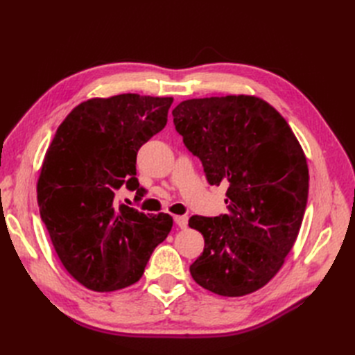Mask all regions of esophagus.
<instances>
[{"instance_id": "esophagus-1", "label": "esophagus", "mask_w": 355, "mask_h": 355, "mask_svg": "<svg viewBox=\"0 0 355 355\" xmlns=\"http://www.w3.org/2000/svg\"><path fill=\"white\" fill-rule=\"evenodd\" d=\"M175 222L179 228H187L188 216H175Z\"/></svg>"}]
</instances>
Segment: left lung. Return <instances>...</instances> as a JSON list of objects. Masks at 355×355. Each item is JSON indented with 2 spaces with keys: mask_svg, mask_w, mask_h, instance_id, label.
I'll use <instances>...</instances> for the list:
<instances>
[{
  "mask_svg": "<svg viewBox=\"0 0 355 355\" xmlns=\"http://www.w3.org/2000/svg\"><path fill=\"white\" fill-rule=\"evenodd\" d=\"M171 114L209 184L228 185V214L189 219L204 237L189 272L216 295H250L282 270L297 239L309 187L304 149L282 114L257 96L189 99Z\"/></svg>",
  "mask_w": 355,
  "mask_h": 355,
  "instance_id": "left-lung-1",
  "label": "left lung"
}]
</instances>
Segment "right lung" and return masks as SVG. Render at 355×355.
Wrapping results in <instances>:
<instances>
[{"label":"right lung","instance_id":"1","mask_svg":"<svg viewBox=\"0 0 355 355\" xmlns=\"http://www.w3.org/2000/svg\"><path fill=\"white\" fill-rule=\"evenodd\" d=\"M173 98L124 93L81 102L47 149L37 184L41 219L63 268L94 292L141 280L173 227L167 213L146 216L115 202L125 185L141 197L139 148L167 123Z\"/></svg>","mask_w":355,"mask_h":355}]
</instances>
